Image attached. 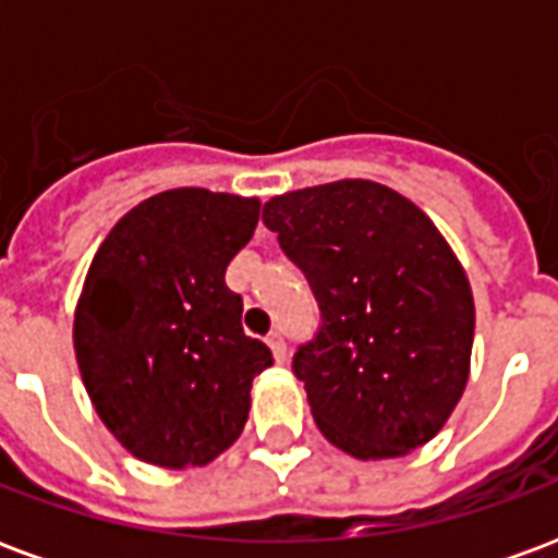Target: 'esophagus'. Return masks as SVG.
I'll return each instance as SVG.
<instances>
[{"label":"esophagus","instance_id":"esophagus-1","mask_svg":"<svg viewBox=\"0 0 558 558\" xmlns=\"http://www.w3.org/2000/svg\"><path fill=\"white\" fill-rule=\"evenodd\" d=\"M268 347L275 352V362H287V340H283L280 331H271V335H268Z\"/></svg>","mask_w":558,"mask_h":558}]
</instances>
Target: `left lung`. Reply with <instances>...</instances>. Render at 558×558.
<instances>
[{
	"label": "left lung",
	"instance_id": "1",
	"mask_svg": "<svg viewBox=\"0 0 558 558\" xmlns=\"http://www.w3.org/2000/svg\"><path fill=\"white\" fill-rule=\"evenodd\" d=\"M263 223L319 304L292 374L328 442L359 460L430 442L466 388L475 331L433 220L386 184L343 179L268 199Z\"/></svg>",
	"mask_w": 558,
	"mask_h": 558
}]
</instances>
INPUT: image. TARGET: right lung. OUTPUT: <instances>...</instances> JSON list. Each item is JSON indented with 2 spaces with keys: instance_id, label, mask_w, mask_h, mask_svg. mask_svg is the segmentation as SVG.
I'll return each mask as SVG.
<instances>
[{
  "instance_id": "obj_1",
  "label": "right lung",
  "mask_w": 558,
  "mask_h": 558,
  "mask_svg": "<svg viewBox=\"0 0 558 558\" xmlns=\"http://www.w3.org/2000/svg\"><path fill=\"white\" fill-rule=\"evenodd\" d=\"M259 199L175 187L128 211L92 259L74 352L95 410L128 451L206 466L242 433L251 383L275 364L242 328L227 266L251 242Z\"/></svg>"
}]
</instances>
